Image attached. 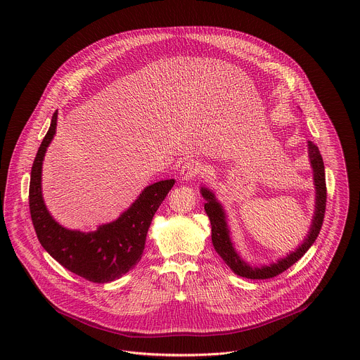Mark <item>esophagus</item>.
I'll return each instance as SVG.
<instances>
[{
	"mask_svg": "<svg viewBox=\"0 0 360 360\" xmlns=\"http://www.w3.org/2000/svg\"><path fill=\"white\" fill-rule=\"evenodd\" d=\"M200 172H202V165L198 161L191 160L184 164V167L181 169V178H182V181L188 182V181L195 179Z\"/></svg>",
	"mask_w": 360,
	"mask_h": 360,
	"instance_id": "esophagus-1",
	"label": "esophagus"
}]
</instances>
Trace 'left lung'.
Returning a JSON list of instances; mask_svg holds the SVG:
<instances>
[{
    "label": "left lung",
    "mask_w": 360,
    "mask_h": 360,
    "mask_svg": "<svg viewBox=\"0 0 360 360\" xmlns=\"http://www.w3.org/2000/svg\"><path fill=\"white\" fill-rule=\"evenodd\" d=\"M307 153H309V161L314 171V185H315V212L312 218V224L307 232L303 242L290 253H288L285 258L278 259L276 262H272L269 265H261V266H252L246 261H243L239 253L236 252L233 242L231 239V231L226 221V212L222 207V203L217 199L215 193L208 189L207 186L200 188V193L205 202V212H207L211 228H212V243L218 255L225 261V264L239 276L248 278V279H269L274 278L282 272H285L288 268H290L295 262H297L302 256L307 252L314 242L316 240L319 231L323 224L325 218V210H326V179H325V165L323 160L319 152V148L312 143L311 141L307 142Z\"/></svg>",
    "instance_id": "obj_1"
}]
</instances>
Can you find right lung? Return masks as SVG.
<instances>
[{"label": "right lung", "mask_w": 360, "mask_h": 360, "mask_svg": "<svg viewBox=\"0 0 360 360\" xmlns=\"http://www.w3.org/2000/svg\"><path fill=\"white\" fill-rule=\"evenodd\" d=\"M58 111L51 120L31 169L30 212L42 248L72 274L94 282L110 283L131 271L139 261L152 218L175 179L146 186L118 219L99 225L94 232L67 229L48 212L42 198V161L57 129Z\"/></svg>", "instance_id": "1"}]
</instances>
